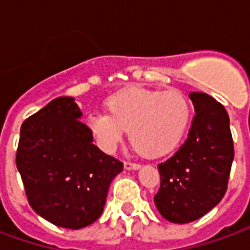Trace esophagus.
<instances>
[{
    "label": "esophagus",
    "instance_id": "1",
    "mask_svg": "<svg viewBox=\"0 0 250 250\" xmlns=\"http://www.w3.org/2000/svg\"><path fill=\"white\" fill-rule=\"evenodd\" d=\"M140 167L139 163L134 162H125V169H138Z\"/></svg>",
    "mask_w": 250,
    "mask_h": 250
}]
</instances>
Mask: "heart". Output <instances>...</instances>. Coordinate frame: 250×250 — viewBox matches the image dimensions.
Wrapping results in <instances>:
<instances>
[{
	"mask_svg": "<svg viewBox=\"0 0 250 250\" xmlns=\"http://www.w3.org/2000/svg\"><path fill=\"white\" fill-rule=\"evenodd\" d=\"M107 111H94L88 125L104 151H114L125 131L135 148L159 158L176 148L191 118L189 103L179 91L130 88L107 99Z\"/></svg>",
	"mask_w": 250,
	"mask_h": 250,
	"instance_id": "b5f03b06",
	"label": "heart"
}]
</instances>
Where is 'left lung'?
I'll use <instances>...</instances> for the list:
<instances>
[{
	"label": "left lung",
	"instance_id": "obj_1",
	"mask_svg": "<svg viewBox=\"0 0 250 250\" xmlns=\"http://www.w3.org/2000/svg\"><path fill=\"white\" fill-rule=\"evenodd\" d=\"M195 116L182 147L158 166L160 188L155 204L171 223L195 221L219 204L228 188L234 158L229 116L205 92L189 94Z\"/></svg>",
	"mask_w": 250,
	"mask_h": 250
}]
</instances>
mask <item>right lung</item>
I'll return each mask as SVG.
<instances>
[{
  "instance_id": "obj_1",
  "label": "right lung",
  "mask_w": 250,
  "mask_h": 250,
  "mask_svg": "<svg viewBox=\"0 0 250 250\" xmlns=\"http://www.w3.org/2000/svg\"><path fill=\"white\" fill-rule=\"evenodd\" d=\"M71 97L51 101L21 125L16 153L27 201L57 227L81 229L103 212L112 179L123 163L92 144Z\"/></svg>"
}]
</instances>
